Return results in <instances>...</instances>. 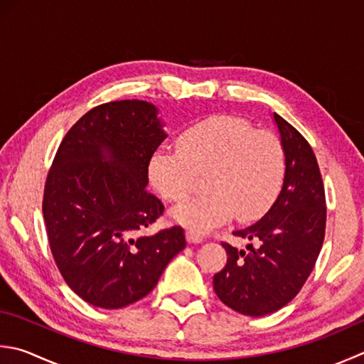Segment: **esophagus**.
<instances>
[{"label": "esophagus", "mask_w": 364, "mask_h": 364, "mask_svg": "<svg viewBox=\"0 0 364 364\" xmlns=\"http://www.w3.org/2000/svg\"><path fill=\"white\" fill-rule=\"evenodd\" d=\"M186 238H188V241L189 243H202L203 241V237L198 232H196V230H188L186 232Z\"/></svg>", "instance_id": "34e87169"}]
</instances>
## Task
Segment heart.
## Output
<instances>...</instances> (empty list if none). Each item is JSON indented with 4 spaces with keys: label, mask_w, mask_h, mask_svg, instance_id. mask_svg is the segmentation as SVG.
<instances>
[{
    "label": "heart",
    "mask_w": 364,
    "mask_h": 364,
    "mask_svg": "<svg viewBox=\"0 0 364 364\" xmlns=\"http://www.w3.org/2000/svg\"><path fill=\"white\" fill-rule=\"evenodd\" d=\"M206 173L208 194L172 210L178 224L208 232L225 224L237 211L241 220L263 215L282 186L286 149L272 131L255 129L246 119L211 115L186 127L176 149L161 148L148 162V180L168 202H181Z\"/></svg>",
    "instance_id": "1"
}]
</instances>
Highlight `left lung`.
I'll return each instance as SVG.
<instances>
[{
    "instance_id": "1",
    "label": "left lung",
    "mask_w": 364,
    "mask_h": 364,
    "mask_svg": "<svg viewBox=\"0 0 364 364\" xmlns=\"http://www.w3.org/2000/svg\"><path fill=\"white\" fill-rule=\"evenodd\" d=\"M286 149V175L272 208L235 230L251 241L246 251L223 243L227 263L213 277L220 301L240 314H272L294 300L314 268L325 238L326 203L320 168L303 135L274 113Z\"/></svg>"
}]
</instances>
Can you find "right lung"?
Returning a JSON list of instances; mask_svg holds the SVG:
<instances>
[{
	"label": "right lung",
	"mask_w": 364,
	"mask_h": 364,
	"mask_svg": "<svg viewBox=\"0 0 364 364\" xmlns=\"http://www.w3.org/2000/svg\"><path fill=\"white\" fill-rule=\"evenodd\" d=\"M166 137L153 104H101L64 135L48 170L42 213L50 249L68 286L96 308L146 296L186 246L180 225L144 233L164 213L146 184L149 158Z\"/></svg>",
	"instance_id": "right-lung-1"
}]
</instances>
